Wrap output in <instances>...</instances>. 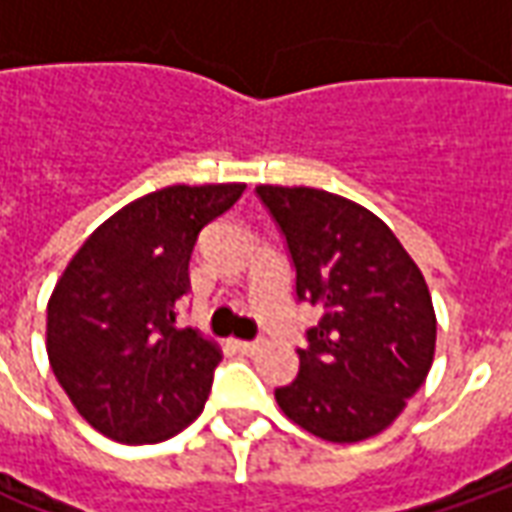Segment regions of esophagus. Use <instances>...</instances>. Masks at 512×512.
I'll return each instance as SVG.
<instances>
[{
	"label": "esophagus",
	"instance_id": "1",
	"mask_svg": "<svg viewBox=\"0 0 512 512\" xmlns=\"http://www.w3.org/2000/svg\"><path fill=\"white\" fill-rule=\"evenodd\" d=\"M233 348L238 354H255L260 343H255V340H233Z\"/></svg>",
	"mask_w": 512,
	"mask_h": 512
}]
</instances>
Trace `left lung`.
<instances>
[{
	"label": "left lung",
	"instance_id": "8db88e82",
	"mask_svg": "<svg viewBox=\"0 0 512 512\" xmlns=\"http://www.w3.org/2000/svg\"><path fill=\"white\" fill-rule=\"evenodd\" d=\"M288 241L296 296L321 310L279 386L282 414L312 436L354 444L386 430L436 354L428 282L365 205L310 186H257Z\"/></svg>",
	"mask_w": 512,
	"mask_h": 512
}]
</instances>
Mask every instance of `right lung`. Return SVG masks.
Instances as JSON below:
<instances>
[{
  "instance_id": "1",
  "label": "right lung",
  "mask_w": 512,
  "mask_h": 512,
  "mask_svg": "<svg viewBox=\"0 0 512 512\" xmlns=\"http://www.w3.org/2000/svg\"><path fill=\"white\" fill-rule=\"evenodd\" d=\"M246 183L167 186L112 213L51 290L46 351L73 408L120 444L172 439L200 417L219 345L178 329L189 260Z\"/></svg>"
}]
</instances>
